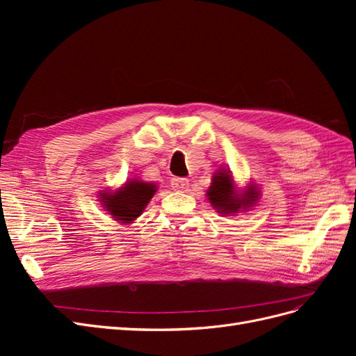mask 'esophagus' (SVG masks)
<instances>
[{"label":"esophagus","instance_id":"obj_1","mask_svg":"<svg viewBox=\"0 0 356 356\" xmlns=\"http://www.w3.org/2000/svg\"><path fill=\"white\" fill-rule=\"evenodd\" d=\"M172 188L178 191H184L188 188V179L187 178H172Z\"/></svg>","mask_w":356,"mask_h":356}]
</instances>
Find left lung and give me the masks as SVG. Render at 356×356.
<instances>
[{"label": "left lung", "instance_id": "obj_1", "mask_svg": "<svg viewBox=\"0 0 356 356\" xmlns=\"http://www.w3.org/2000/svg\"><path fill=\"white\" fill-rule=\"evenodd\" d=\"M207 196L217 212L232 215L238 213L239 211H250L255 207V203L260 199V190L255 184H250L242 191H238L232 172L227 169H220L212 177Z\"/></svg>", "mask_w": 356, "mask_h": 356}]
</instances>
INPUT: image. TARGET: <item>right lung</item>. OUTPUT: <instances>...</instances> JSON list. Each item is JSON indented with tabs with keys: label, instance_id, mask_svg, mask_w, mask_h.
I'll return each mask as SVG.
<instances>
[{
	"label": "right lung",
	"instance_id": "right-lung-1",
	"mask_svg": "<svg viewBox=\"0 0 356 356\" xmlns=\"http://www.w3.org/2000/svg\"><path fill=\"white\" fill-rule=\"evenodd\" d=\"M156 191L157 187L153 182L134 178L126 181L123 187L114 191H101L99 202L115 221L131 224L144 212Z\"/></svg>",
	"mask_w": 356,
	"mask_h": 356
}]
</instances>
